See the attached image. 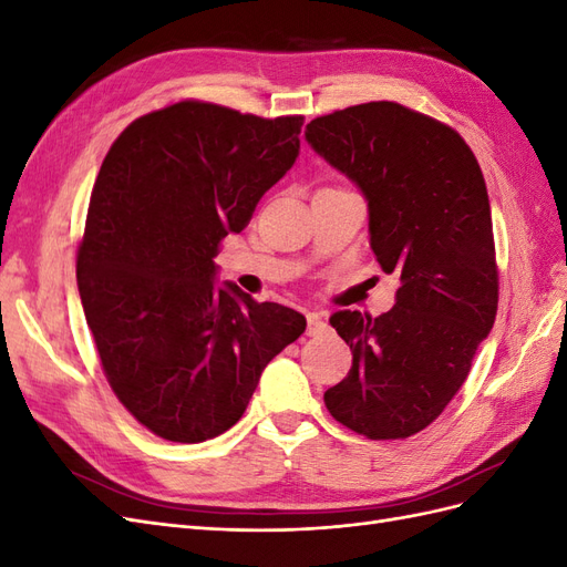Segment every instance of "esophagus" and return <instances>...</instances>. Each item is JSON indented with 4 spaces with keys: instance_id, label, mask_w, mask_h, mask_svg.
Masks as SVG:
<instances>
[{
    "instance_id": "obj_1",
    "label": "esophagus",
    "mask_w": 567,
    "mask_h": 567,
    "mask_svg": "<svg viewBox=\"0 0 567 567\" xmlns=\"http://www.w3.org/2000/svg\"><path fill=\"white\" fill-rule=\"evenodd\" d=\"M326 329V321L319 312L307 315V336H319Z\"/></svg>"
}]
</instances>
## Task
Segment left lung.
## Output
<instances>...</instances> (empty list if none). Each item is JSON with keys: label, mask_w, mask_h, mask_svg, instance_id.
<instances>
[{"label": "left lung", "mask_w": 567, "mask_h": 567, "mask_svg": "<svg viewBox=\"0 0 567 567\" xmlns=\"http://www.w3.org/2000/svg\"><path fill=\"white\" fill-rule=\"evenodd\" d=\"M305 140L362 192L371 250L400 279L390 312L331 317L352 369L323 392L326 409L369 440L409 437L452 402L494 326L499 279L483 173L452 127L392 101L315 117Z\"/></svg>", "instance_id": "8db88e82"}]
</instances>
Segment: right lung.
<instances>
[{
  "mask_svg": "<svg viewBox=\"0 0 567 567\" xmlns=\"http://www.w3.org/2000/svg\"><path fill=\"white\" fill-rule=\"evenodd\" d=\"M300 127V115L179 101L136 117L99 169L78 250L82 310L117 400L163 440L229 431L305 331L290 307L215 284L221 238L293 167Z\"/></svg>",
  "mask_w": 567,
  "mask_h": 567,
  "instance_id": "obj_1",
  "label": "right lung"
}]
</instances>
